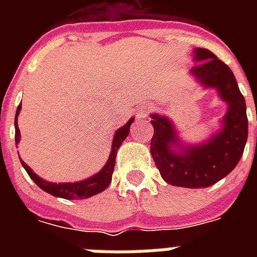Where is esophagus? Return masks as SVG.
<instances>
[{"mask_svg":"<svg viewBox=\"0 0 257 257\" xmlns=\"http://www.w3.org/2000/svg\"><path fill=\"white\" fill-rule=\"evenodd\" d=\"M147 114H148V109H147V108H144L140 113H139V116H140V117H145Z\"/></svg>","mask_w":257,"mask_h":257,"instance_id":"1","label":"esophagus"}]
</instances>
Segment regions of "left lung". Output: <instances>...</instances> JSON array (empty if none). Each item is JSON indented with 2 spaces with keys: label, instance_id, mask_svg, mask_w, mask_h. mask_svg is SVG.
Segmentation results:
<instances>
[{
  "label": "left lung",
  "instance_id": "left-lung-1",
  "mask_svg": "<svg viewBox=\"0 0 257 257\" xmlns=\"http://www.w3.org/2000/svg\"><path fill=\"white\" fill-rule=\"evenodd\" d=\"M191 73L207 88H216L228 104L223 129L205 144L183 148L173 124L167 117L152 114L155 129L151 153L161 177L171 185L184 188L211 187L233 171L243 156L248 139L245 100L227 64L211 50L196 48ZM180 148L177 154L171 149Z\"/></svg>",
  "mask_w": 257,
  "mask_h": 257
}]
</instances>
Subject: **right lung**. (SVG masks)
Returning <instances> with one entry per match:
<instances>
[{
	"label": "right lung",
	"instance_id": "1",
	"mask_svg": "<svg viewBox=\"0 0 257 257\" xmlns=\"http://www.w3.org/2000/svg\"><path fill=\"white\" fill-rule=\"evenodd\" d=\"M21 110V105H18L17 112H16V118H14V128H16V135H14V139H16V145L18 144L20 141V129H18L17 124V117L18 113ZM133 122V118L126 122V124L120 128L114 133V137H113V144H112V152H110V156H109L106 164L102 169H101L97 175L92 176L86 180H82V181H78V183H49V181H45L41 177H38L36 173H34L32 169L28 167V165L21 160L22 167L25 168V171L28 172V175L30 176V179L33 180L34 183L37 184L38 187L41 188L42 191L48 192L50 195L56 196V197H62V199L66 200H73V199H88V197H92V196L100 193L104 189L109 187V184L112 181V175L113 169H114V164H116V155L117 151L120 148V145L122 144V141L126 139V136L129 135V126Z\"/></svg>",
	"mask_w": 257,
	"mask_h": 257
}]
</instances>
